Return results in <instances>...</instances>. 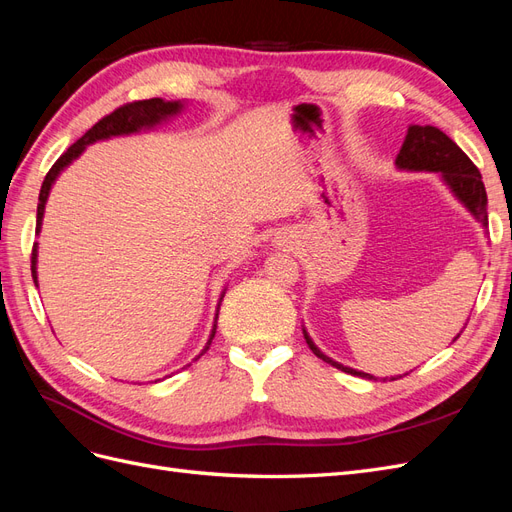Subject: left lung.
Here are the masks:
<instances>
[{
    "mask_svg": "<svg viewBox=\"0 0 512 512\" xmlns=\"http://www.w3.org/2000/svg\"><path fill=\"white\" fill-rule=\"evenodd\" d=\"M395 164L404 170H431V173H442V179L446 181L448 188L453 190V194L470 209V213L478 222H483L487 226V192L483 177H480L474 162L442 130L433 126H410L404 138V145H401L397 153ZM303 335L307 346L312 348V352L324 363H331L333 367L342 369L352 376L376 380L374 376L363 374V371H356L331 361L327 354H322L314 346V342L305 331Z\"/></svg>",
    "mask_w": 512,
    "mask_h": 512,
    "instance_id": "8db88e82",
    "label": "left lung"
}]
</instances>
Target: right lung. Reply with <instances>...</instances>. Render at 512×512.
I'll use <instances>...</instances> for the list:
<instances>
[{
  "instance_id": "1",
  "label": "right lung",
  "mask_w": 512,
  "mask_h": 512,
  "mask_svg": "<svg viewBox=\"0 0 512 512\" xmlns=\"http://www.w3.org/2000/svg\"><path fill=\"white\" fill-rule=\"evenodd\" d=\"M181 104L179 102H164L162 98H151V100H138V102H128L123 104L119 108H115V111L111 115L102 117L94 128H89L79 141H76L74 145L68 147L66 153H61L59 160L51 166L49 173H46L44 181H42V188H40V196H38V215H36V232L40 230V224H42V215H44V205H46V198H49V192H51V185L53 181L57 179V175L64 170L72 160H76L83 153V149L91 143L96 141H102V138H108V136H119V134H132V132H138L141 128H151L156 126V123H160L162 119L170 117L179 113ZM36 256H38V243H34V250H32V277L34 282L38 284V277H36ZM215 335V327L211 331V337H209V344L211 339ZM209 348V346H207ZM205 348V350H207ZM203 350V352H205Z\"/></svg>"
}]
</instances>
